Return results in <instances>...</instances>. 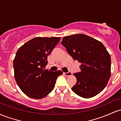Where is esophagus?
<instances>
[{
  "instance_id": "1",
  "label": "esophagus",
  "mask_w": 121,
  "mask_h": 121,
  "mask_svg": "<svg viewBox=\"0 0 121 121\" xmlns=\"http://www.w3.org/2000/svg\"><path fill=\"white\" fill-rule=\"evenodd\" d=\"M64 74L65 76H72V73L70 72H67V73H65V72H64Z\"/></svg>"
}]
</instances>
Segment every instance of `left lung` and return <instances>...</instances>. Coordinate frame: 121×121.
Listing matches in <instances>:
<instances>
[{"instance_id": "left-lung-1", "label": "left lung", "mask_w": 121, "mask_h": 121, "mask_svg": "<svg viewBox=\"0 0 121 121\" xmlns=\"http://www.w3.org/2000/svg\"><path fill=\"white\" fill-rule=\"evenodd\" d=\"M61 44L74 60L81 63V72L74 73L77 78L72 87L83 98H91L104 89L111 74L109 52L100 41L84 34L64 37Z\"/></svg>"}]
</instances>
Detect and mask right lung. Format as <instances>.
Masks as SVG:
<instances>
[{
	"label": "right lung",
	"mask_w": 121,
	"mask_h": 121,
	"mask_svg": "<svg viewBox=\"0 0 121 121\" xmlns=\"http://www.w3.org/2000/svg\"><path fill=\"white\" fill-rule=\"evenodd\" d=\"M60 37H35L18 49L13 60L15 78L27 96L41 99L48 95L55 86L61 70L44 69L47 57L60 40Z\"/></svg>",
	"instance_id": "right-lung-1"
}]
</instances>
